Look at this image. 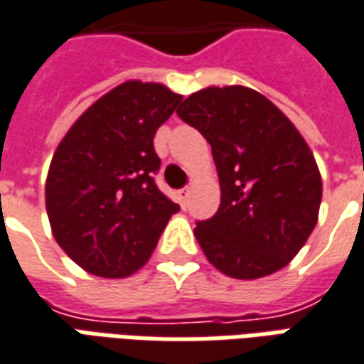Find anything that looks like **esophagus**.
Segmentation results:
<instances>
[{"instance_id":"34e87169","label":"esophagus","mask_w":364,"mask_h":364,"mask_svg":"<svg viewBox=\"0 0 364 364\" xmlns=\"http://www.w3.org/2000/svg\"><path fill=\"white\" fill-rule=\"evenodd\" d=\"M177 197H179V203H181L183 207H185V203H187V199L191 197V189L189 187H185V189H181L179 193H177Z\"/></svg>"}]
</instances>
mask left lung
Masks as SVG:
<instances>
[{"mask_svg": "<svg viewBox=\"0 0 364 364\" xmlns=\"http://www.w3.org/2000/svg\"><path fill=\"white\" fill-rule=\"evenodd\" d=\"M177 114L205 136L217 165L220 207L195 228L207 260L236 279L288 266L314 232L323 193L306 139L248 86L203 88Z\"/></svg>", "mask_w": 364, "mask_h": 364, "instance_id": "8db88e82", "label": "left lung"}]
</instances>
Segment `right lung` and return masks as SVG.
<instances>
[{
  "label": "right lung",
  "mask_w": 364,
  "mask_h": 364,
  "mask_svg": "<svg viewBox=\"0 0 364 364\" xmlns=\"http://www.w3.org/2000/svg\"><path fill=\"white\" fill-rule=\"evenodd\" d=\"M159 82L126 80L82 112L60 139L45 183L58 246L100 278L138 272L179 205L157 189L154 136L181 102Z\"/></svg>",
  "instance_id": "add662e5"
}]
</instances>
